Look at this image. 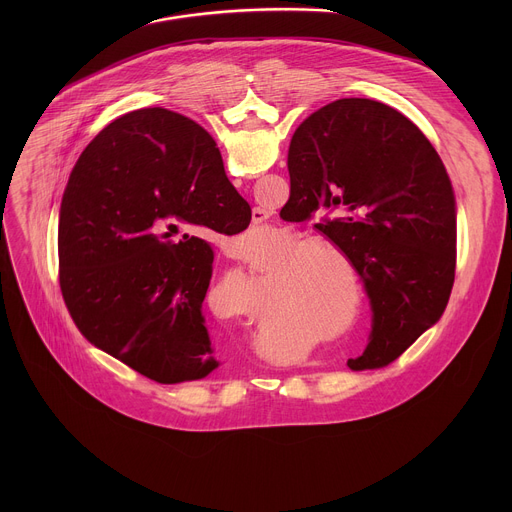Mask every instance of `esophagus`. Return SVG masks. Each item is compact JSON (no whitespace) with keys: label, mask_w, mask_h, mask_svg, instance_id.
<instances>
[{"label":"esophagus","mask_w":512,"mask_h":512,"mask_svg":"<svg viewBox=\"0 0 512 512\" xmlns=\"http://www.w3.org/2000/svg\"><path fill=\"white\" fill-rule=\"evenodd\" d=\"M251 218H253V223H255V225H261V223H265V221H267L269 214H267L265 210H261V208H253Z\"/></svg>","instance_id":"obj_1"}]
</instances>
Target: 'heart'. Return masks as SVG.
<instances>
[{
	"mask_svg": "<svg viewBox=\"0 0 512 512\" xmlns=\"http://www.w3.org/2000/svg\"><path fill=\"white\" fill-rule=\"evenodd\" d=\"M291 249L279 267L265 273L263 287L269 296V308L259 318V330L271 342H304L300 354L314 346L342 336L354 326L362 308V283L350 257L330 241L310 239L300 233H289ZM338 260L349 275L351 294L343 274L331 261ZM235 285L218 281L212 296H233ZM251 304L249 291H239V302L233 314L247 312ZM340 321L339 325L337 322ZM338 324L337 327L335 324ZM337 328L334 329L333 326Z\"/></svg>",
	"mask_w": 512,
	"mask_h": 512,
	"instance_id": "1",
	"label": "heart"
}]
</instances>
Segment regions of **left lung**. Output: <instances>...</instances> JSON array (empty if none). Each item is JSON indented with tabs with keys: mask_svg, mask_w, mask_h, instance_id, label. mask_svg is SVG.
I'll use <instances>...</instances> for the list:
<instances>
[{
	"mask_svg": "<svg viewBox=\"0 0 512 512\" xmlns=\"http://www.w3.org/2000/svg\"><path fill=\"white\" fill-rule=\"evenodd\" d=\"M300 221L340 247L373 306L352 371L381 369L442 318L456 273V196L421 129L371 99H338L300 123L287 152Z\"/></svg>",
	"mask_w": 512,
	"mask_h": 512,
	"instance_id": "1",
	"label": "left lung"
}]
</instances>
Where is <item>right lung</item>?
I'll return each mask as SVG.
<instances>
[{"instance_id":"obj_1","label":"right lung","mask_w":512,"mask_h":512,"mask_svg":"<svg viewBox=\"0 0 512 512\" xmlns=\"http://www.w3.org/2000/svg\"><path fill=\"white\" fill-rule=\"evenodd\" d=\"M247 207L192 119L150 107L109 123L60 202V289L81 334L156 383L210 375L202 302L214 255L196 235L243 231Z\"/></svg>"}]
</instances>
